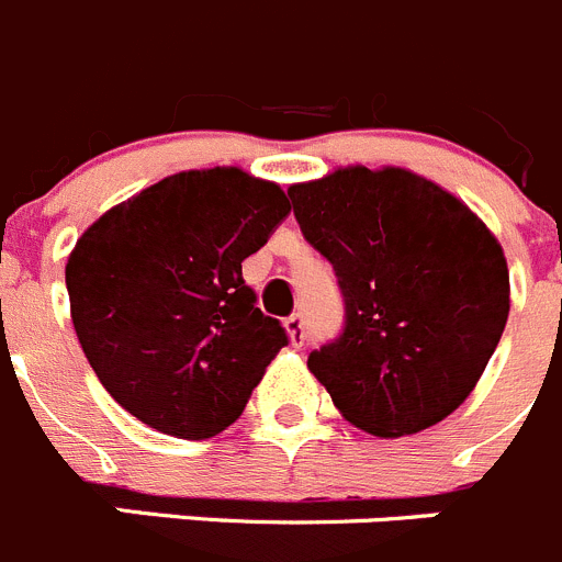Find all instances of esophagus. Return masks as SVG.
<instances>
[{
  "label": "esophagus",
  "mask_w": 562,
  "mask_h": 562,
  "mask_svg": "<svg viewBox=\"0 0 562 562\" xmlns=\"http://www.w3.org/2000/svg\"><path fill=\"white\" fill-rule=\"evenodd\" d=\"M284 331L290 337L292 348H301L303 339H306V326H303V317L301 315H292L284 321Z\"/></svg>",
  "instance_id": "34e87169"
}]
</instances>
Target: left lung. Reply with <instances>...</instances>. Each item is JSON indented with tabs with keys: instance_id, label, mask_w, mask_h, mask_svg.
I'll return each mask as SVG.
<instances>
[{
	"instance_id": "1",
	"label": "left lung",
	"mask_w": 562,
	"mask_h": 562,
	"mask_svg": "<svg viewBox=\"0 0 562 562\" xmlns=\"http://www.w3.org/2000/svg\"><path fill=\"white\" fill-rule=\"evenodd\" d=\"M303 236L334 265L345 331L308 370L357 429L404 437L449 418L509 315L504 250L460 198L404 167H339L290 187Z\"/></svg>"
}]
</instances>
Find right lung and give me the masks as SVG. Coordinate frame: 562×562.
I'll return each instance as SVG.
<instances>
[{
    "mask_svg": "<svg viewBox=\"0 0 562 562\" xmlns=\"http://www.w3.org/2000/svg\"><path fill=\"white\" fill-rule=\"evenodd\" d=\"M284 189L239 167L189 169L113 205L66 261L71 323L102 387L164 435L234 424L286 345L241 261L290 214Z\"/></svg>",
    "mask_w": 562,
    "mask_h": 562,
    "instance_id": "obj_1",
    "label": "right lung"
}]
</instances>
